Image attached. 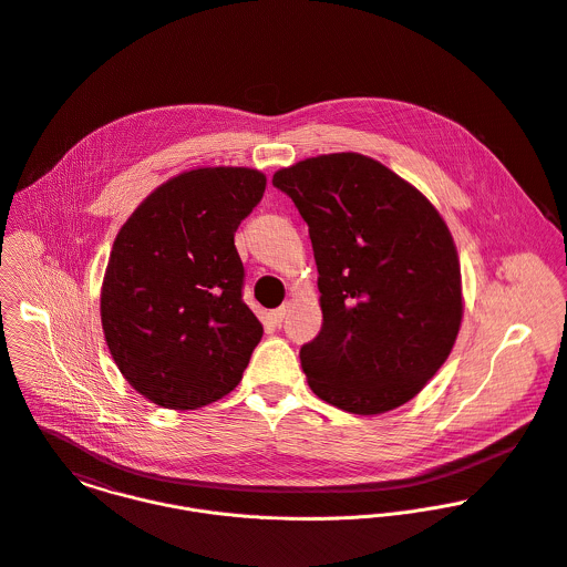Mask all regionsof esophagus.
Masks as SVG:
<instances>
[{
	"label": "esophagus",
	"mask_w": 567,
	"mask_h": 567,
	"mask_svg": "<svg viewBox=\"0 0 567 567\" xmlns=\"http://www.w3.org/2000/svg\"><path fill=\"white\" fill-rule=\"evenodd\" d=\"M288 308H290V301H288V303H284L281 308H277V310L268 312V321H270L272 326H281L284 317H286V312H288Z\"/></svg>",
	"instance_id": "1"
}]
</instances>
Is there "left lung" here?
I'll list each match as a JSON object with an SVG mask.
<instances>
[{
    "label": "left lung",
    "mask_w": 567,
    "mask_h": 567,
    "mask_svg": "<svg viewBox=\"0 0 567 567\" xmlns=\"http://www.w3.org/2000/svg\"><path fill=\"white\" fill-rule=\"evenodd\" d=\"M308 221L323 326L301 348L310 389L378 415L415 398L449 359L464 317L453 235L422 190L341 152L275 172Z\"/></svg>",
    "instance_id": "1"
}]
</instances>
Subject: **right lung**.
<instances>
[{"label": "right lung", "instance_id": "add662e5", "mask_svg": "<svg viewBox=\"0 0 567 567\" xmlns=\"http://www.w3.org/2000/svg\"><path fill=\"white\" fill-rule=\"evenodd\" d=\"M250 167H197L152 190L121 226L101 286V323L125 380L187 411L230 393L264 328L241 299L235 230L261 202Z\"/></svg>", "mask_w": 567, "mask_h": 567}]
</instances>
